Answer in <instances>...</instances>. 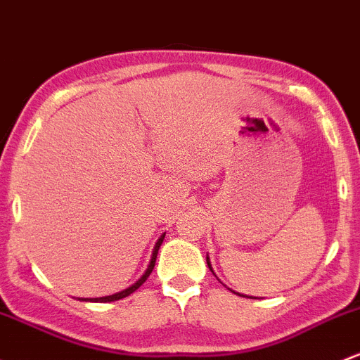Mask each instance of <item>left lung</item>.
I'll list each match as a JSON object with an SVG mask.
<instances>
[{"label":"left lung","mask_w":360,"mask_h":360,"mask_svg":"<svg viewBox=\"0 0 360 360\" xmlns=\"http://www.w3.org/2000/svg\"><path fill=\"white\" fill-rule=\"evenodd\" d=\"M207 264H209V269L212 271V264H210V260H209V257H207ZM212 272H214V271H212ZM241 297H245V295H241Z\"/></svg>","instance_id":"left-lung-1"}]
</instances>
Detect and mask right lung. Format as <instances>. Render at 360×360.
<instances>
[{"label":"right lung","mask_w":360,"mask_h":360,"mask_svg":"<svg viewBox=\"0 0 360 360\" xmlns=\"http://www.w3.org/2000/svg\"><path fill=\"white\" fill-rule=\"evenodd\" d=\"M164 238H165V233L162 234L160 238H158L157 245H155V248H153V253H151V260H150V266H148V269L145 271V274H143L141 278H139L138 281L134 283V285L129 286V288H126V290L119 291V293L108 295V297H100V298H84V300H89V302H100V304H105V302H115V300H120V298H126V297H129L131 293H134V291L138 290L139 286H141L143 283L146 281V279H148V276L151 274V271H153V267H155V260H157V253H158V248H160V245H162V241H164ZM81 300H82V298H81Z\"/></svg>","instance_id":"add662e5"}]
</instances>
